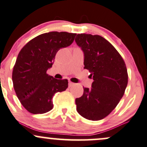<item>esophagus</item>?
Here are the masks:
<instances>
[{
    "label": "esophagus",
    "instance_id": "1",
    "mask_svg": "<svg viewBox=\"0 0 147 147\" xmlns=\"http://www.w3.org/2000/svg\"><path fill=\"white\" fill-rule=\"evenodd\" d=\"M68 85H69V87H71V86H72L74 85V83L71 82H69L68 83Z\"/></svg>",
    "mask_w": 147,
    "mask_h": 147
}]
</instances>
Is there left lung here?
<instances>
[{"label": "left lung", "mask_w": 147, "mask_h": 147, "mask_svg": "<svg viewBox=\"0 0 147 147\" xmlns=\"http://www.w3.org/2000/svg\"><path fill=\"white\" fill-rule=\"evenodd\" d=\"M75 41L84 52V68L94 80L92 88H84L83 95L75 99L77 111L88 120H101L124 95L128 81L125 63L114 46L99 35L79 34Z\"/></svg>", "instance_id": "8db88e82"}]
</instances>
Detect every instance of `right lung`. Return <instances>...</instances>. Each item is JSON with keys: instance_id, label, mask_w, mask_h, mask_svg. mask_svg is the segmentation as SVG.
Instances as JSON below:
<instances>
[{"instance_id": "1", "label": "right lung", "mask_w": 147, "mask_h": 147, "mask_svg": "<svg viewBox=\"0 0 147 147\" xmlns=\"http://www.w3.org/2000/svg\"><path fill=\"white\" fill-rule=\"evenodd\" d=\"M76 34L66 32L42 34L20 51L12 70V82L18 99L31 113L51 110L55 94L68 86L67 80H57L46 72L52 67L57 52L71 45Z\"/></svg>"}]
</instances>
